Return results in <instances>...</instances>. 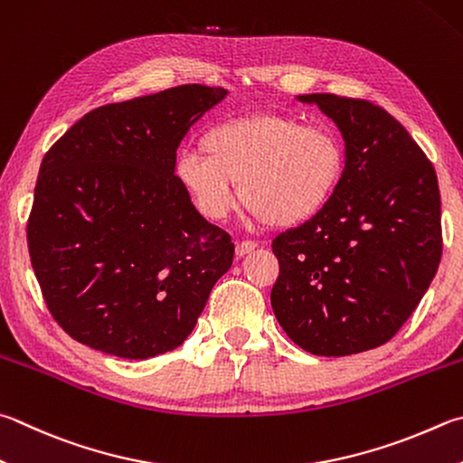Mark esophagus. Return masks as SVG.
<instances>
[{"label":"esophagus","instance_id":"1","mask_svg":"<svg viewBox=\"0 0 463 463\" xmlns=\"http://www.w3.org/2000/svg\"><path fill=\"white\" fill-rule=\"evenodd\" d=\"M257 249V242L255 241H237V245H234V250H237V257H245L249 255L250 250Z\"/></svg>","mask_w":463,"mask_h":463}]
</instances>
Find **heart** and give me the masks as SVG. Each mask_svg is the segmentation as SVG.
Listing matches in <instances>:
<instances>
[{
	"label": "heart",
	"instance_id": "obj_1",
	"mask_svg": "<svg viewBox=\"0 0 463 463\" xmlns=\"http://www.w3.org/2000/svg\"><path fill=\"white\" fill-rule=\"evenodd\" d=\"M196 154L175 164V180L210 222L229 218L241 198L259 221L296 229L314 221L338 192L348 154L338 131L285 113H255L204 131Z\"/></svg>",
	"mask_w": 463,
	"mask_h": 463
}]
</instances>
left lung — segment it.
Returning a JSON list of instances; mask_svg holds the SVG:
<instances>
[{
  "label": "left lung",
  "mask_w": 463,
  "mask_h": 463,
  "mask_svg": "<svg viewBox=\"0 0 463 463\" xmlns=\"http://www.w3.org/2000/svg\"><path fill=\"white\" fill-rule=\"evenodd\" d=\"M338 125L346 174L314 221L277 234L271 306L285 334L317 356L389 342L441 260V198L433 164L409 131L371 100L301 95Z\"/></svg>",
  "instance_id": "left-lung-1"
}]
</instances>
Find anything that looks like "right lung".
Returning <instances> with one entry per match:
<instances>
[{
	"instance_id": "1",
	"label": "right lung",
	"mask_w": 463,
	"mask_h": 463,
	"mask_svg": "<svg viewBox=\"0 0 463 463\" xmlns=\"http://www.w3.org/2000/svg\"><path fill=\"white\" fill-rule=\"evenodd\" d=\"M226 95L182 85L95 109L42 159L28 250L50 314L129 360L178 348L229 271L231 237L175 180V149Z\"/></svg>"
}]
</instances>
